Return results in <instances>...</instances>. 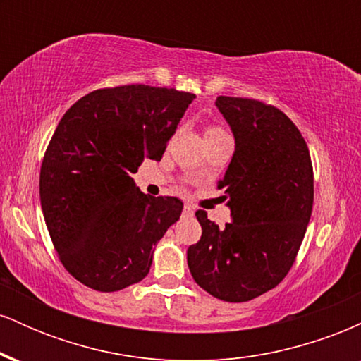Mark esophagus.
I'll return each instance as SVG.
<instances>
[{
  "mask_svg": "<svg viewBox=\"0 0 361 361\" xmlns=\"http://www.w3.org/2000/svg\"><path fill=\"white\" fill-rule=\"evenodd\" d=\"M193 212H195V210H193V207H192V205L186 204V205L183 207V215H185V217H192Z\"/></svg>",
  "mask_w": 361,
  "mask_h": 361,
  "instance_id": "obj_1",
  "label": "esophagus"
}]
</instances>
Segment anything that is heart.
I'll return each mask as SVG.
<instances>
[{
  "label": "heart",
  "instance_id": "b5f03b06",
  "mask_svg": "<svg viewBox=\"0 0 361 361\" xmlns=\"http://www.w3.org/2000/svg\"><path fill=\"white\" fill-rule=\"evenodd\" d=\"M221 134H226V132H224L221 127H214V126H209V127L205 128V139L215 137V135H221Z\"/></svg>",
  "mask_w": 361,
  "mask_h": 361
}]
</instances>
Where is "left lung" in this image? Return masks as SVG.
I'll list each match as a JSON object with an SVG mask.
<instances>
[{
    "instance_id": "1",
    "label": "left lung",
    "mask_w": 361,
    "mask_h": 361,
    "mask_svg": "<svg viewBox=\"0 0 361 361\" xmlns=\"http://www.w3.org/2000/svg\"><path fill=\"white\" fill-rule=\"evenodd\" d=\"M235 151L217 183L233 215L219 229L197 210L202 238L186 251L193 280L226 302H247L287 276L312 212L309 147L283 111L251 98L217 97Z\"/></svg>"
}]
</instances>
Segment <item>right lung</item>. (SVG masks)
Instances as JSON below:
<instances>
[{"label": "right lung", "instance_id": "obj_1", "mask_svg": "<svg viewBox=\"0 0 361 361\" xmlns=\"http://www.w3.org/2000/svg\"><path fill=\"white\" fill-rule=\"evenodd\" d=\"M195 94L123 85L91 91L64 114L40 168V204L61 263L98 292L149 273L154 244L180 219L175 197L144 195L132 180L161 159Z\"/></svg>", "mask_w": 361, "mask_h": 361}]
</instances>
